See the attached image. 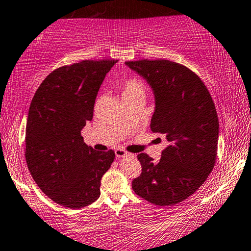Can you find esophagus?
Instances as JSON below:
<instances>
[{"label":"esophagus","instance_id":"obj_1","mask_svg":"<svg viewBox=\"0 0 251 251\" xmlns=\"http://www.w3.org/2000/svg\"><path fill=\"white\" fill-rule=\"evenodd\" d=\"M115 153H116V156L118 157V158H122V157H126V156H128V153H126L125 151H124V149H122V148H117L116 151H115Z\"/></svg>","mask_w":251,"mask_h":251}]
</instances>
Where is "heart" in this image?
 Masks as SVG:
<instances>
[{
    "label": "heart",
    "instance_id": "obj_1",
    "mask_svg": "<svg viewBox=\"0 0 251 251\" xmlns=\"http://www.w3.org/2000/svg\"><path fill=\"white\" fill-rule=\"evenodd\" d=\"M133 94H141L145 95V88L141 81L133 78L124 84L123 87V96L125 95H133Z\"/></svg>",
    "mask_w": 251,
    "mask_h": 251
}]
</instances>
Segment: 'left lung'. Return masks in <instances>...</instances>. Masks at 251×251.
Returning <instances> with one entry per match:
<instances>
[{
    "label": "left lung",
    "mask_w": 251,
    "mask_h": 251,
    "mask_svg": "<svg viewBox=\"0 0 251 251\" xmlns=\"http://www.w3.org/2000/svg\"><path fill=\"white\" fill-rule=\"evenodd\" d=\"M154 95L151 129L167 138L158 162L138 155L142 173L132 189L151 204H178L193 195L213 170L219 120L207 88L195 73L169 60L126 61Z\"/></svg>",
    "instance_id": "8db88e82"
}]
</instances>
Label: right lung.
I'll list each match as a JSON object with an SVG mask.
<instances>
[{"label":"right lung","mask_w":251,"mask_h":251,"mask_svg":"<svg viewBox=\"0 0 251 251\" xmlns=\"http://www.w3.org/2000/svg\"><path fill=\"white\" fill-rule=\"evenodd\" d=\"M115 63L85 60L55 69L38 88L28 109L27 168L41 191L65 207L81 208L97 201L100 179L115 161V151H96L81 136Z\"/></svg>","instance_id":"obj_1"}]
</instances>
